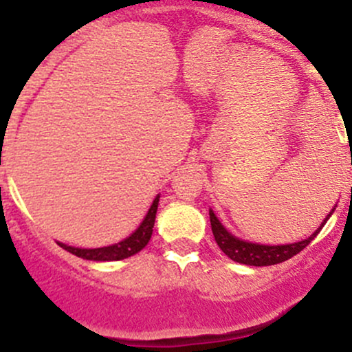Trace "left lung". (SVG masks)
Returning a JSON list of instances; mask_svg holds the SVG:
<instances>
[{
	"label": "left lung",
	"mask_w": 352,
	"mask_h": 352,
	"mask_svg": "<svg viewBox=\"0 0 352 352\" xmlns=\"http://www.w3.org/2000/svg\"><path fill=\"white\" fill-rule=\"evenodd\" d=\"M334 212V210H332ZM332 213H329L331 217ZM327 219L324 220V223L327 222ZM210 223H212V232L213 237H215L219 248L226 252V256H229L232 261L241 264H248V266H273V264L283 263L288 261L289 257L296 256L300 251L307 248L314 237H317V234L320 232L324 223L318 227V230H315L305 241L295 242V244H286V245H261V244H252V242L241 241V239L234 237L230 232L226 230V227L219 222V219L215 217V213L210 210Z\"/></svg>",
	"instance_id": "left-lung-1"
}]
</instances>
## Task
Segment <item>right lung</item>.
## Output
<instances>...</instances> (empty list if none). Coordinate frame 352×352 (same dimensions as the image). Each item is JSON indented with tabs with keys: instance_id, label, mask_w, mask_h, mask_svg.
<instances>
[{
	"instance_id": "right-lung-1",
	"label": "right lung",
	"mask_w": 352,
	"mask_h": 352,
	"mask_svg": "<svg viewBox=\"0 0 352 352\" xmlns=\"http://www.w3.org/2000/svg\"><path fill=\"white\" fill-rule=\"evenodd\" d=\"M157 205H159V197H155L154 201H152L149 212H147L146 219H144V222L140 223L139 229L133 232L130 237H126L125 241L118 242V244L108 245V248H98V249H79V248H72V245L60 244V242L59 245L63 249H66L67 252H71V254L82 257V259H88V261H120V259H125V257L137 254V252L142 251V249L147 245V242L151 241L152 229H154V222H155V213H157Z\"/></svg>"
}]
</instances>
